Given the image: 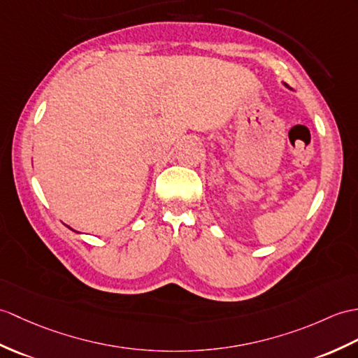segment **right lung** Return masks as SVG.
<instances>
[{
	"mask_svg": "<svg viewBox=\"0 0 358 358\" xmlns=\"http://www.w3.org/2000/svg\"><path fill=\"white\" fill-rule=\"evenodd\" d=\"M69 229H71V227H69ZM71 230H73V229H71Z\"/></svg>",
	"mask_w": 358,
	"mask_h": 358,
	"instance_id": "1",
	"label": "right lung"
}]
</instances>
